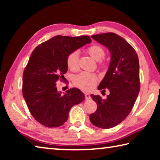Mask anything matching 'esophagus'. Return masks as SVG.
<instances>
[{"mask_svg":"<svg viewBox=\"0 0 160 160\" xmlns=\"http://www.w3.org/2000/svg\"><path fill=\"white\" fill-rule=\"evenodd\" d=\"M85 96L86 99H91V95H90V93H85Z\"/></svg>","mask_w":160,"mask_h":160,"instance_id":"1","label":"esophagus"}]
</instances>
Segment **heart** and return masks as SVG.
<instances>
[{"mask_svg": "<svg viewBox=\"0 0 160 160\" xmlns=\"http://www.w3.org/2000/svg\"><path fill=\"white\" fill-rule=\"evenodd\" d=\"M87 51L92 58L95 61H99L104 57V50L99 45H92L88 47ZM78 60L79 53L78 51H74L70 53L67 57L68 68L72 71H75L78 68ZM97 76L95 74L88 72H81L74 78L73 82L75 86L85 91H89L94 88L97 82Z\"/></svg>", "mask_w": 160, "mask_h": 160, "instance_id": "obj_1", "label": "heart"}]
</instances>
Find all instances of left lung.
Listing matches in <instances>:
<instances>
[{
  "label": "left lung",
  "mask_w": 160,
  "mask_h": 160,
  "mask_svg": "<svg viewBox=\"0 0 160 160\" xmlns=\"http://www.w3.org/2000/svg\"><path fill=\"white\" fill-rule=\"evenodd\" d=\"M91 37L106 47L111 54L109 68L98 87L99 90L109 89L110 94L105 99L91 94L97 109L90 116L94 126L108 129L117 126L128 116L138 96V56L131 44L115 33L99 34Z\"/></svg>",
  "instance_id": "8db88e82"
}]
</instances>
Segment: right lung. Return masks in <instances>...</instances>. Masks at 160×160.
<instances>
[{
    "label": "right lung",
    "mask_w": 160,
    "mask_h": 160,
    "mask_svg": "<svg viewBox=\"0 0 160 160\" xmlns=\"http://www.w3.org/2000/svg\"><path fill=\"white\" fill-rule=\"evenodd\" d=\"M88 36H55L35 48L23 73L22 94L31 114L48 128L63 125L71 108L85 100L79 89L62 94L56 82L68 70L67 57L84 45L91 43Z\"/></svg>",
    "instance_id": "1"
}]
</instances>
